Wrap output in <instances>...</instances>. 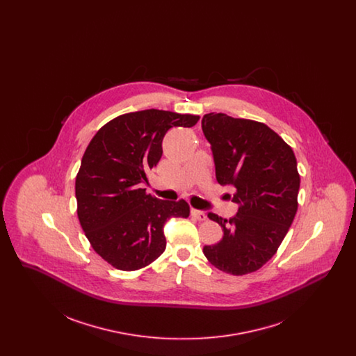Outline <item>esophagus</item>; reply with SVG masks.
<instances>
[{
  "label": "esophagus",
  "instance_id": "34e87169",
  "mask_svg": "<svg viewBox=\"0 0 356 356\" xmlns=\"http://www.w3.org/2000/svg\"><path fill=\"white\" fill-rule=\"evenodd\" d=\"M191 215L193 219L196 220L204 221L207 219V215L204 213L203 211H197V209H191Z\"/></svg>",
  "mask_w": 356,
  "mask_h": 356
}]
</instances>
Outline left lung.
Wrapping results in <instances>:
<instances>
[{
  "mask_svg": "<svg viewBox=\"0 0 356 356\" xmlns=\"http://www.w3.org/2000/svg\"><path fill=\"white\" fill-rule=\"evenodd\" d=\"M216 179L235 186L238 205L229 220L209 212L222 228V238L205 245L204 254L220 271L245 275L261 268L287 235L298 211L300 176L287 143L266 124L208 113L202 120Z\"/></svg>",
  "mask_w": 356,
  "mask_h": 356,
  "instance_id": "obj_1",
  "label": "left lung"
}]
</instances>
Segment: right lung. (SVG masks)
<instances>
[{"mask_svg": "<svg viewBox=\"0 0 356 356\" xmlns=\"http://www.w3.org/2000/svg\"><path fill=\"white\" fill-rule=\"evenodd\" d=\"M199 116L147 109L106 122L85 149L76 176L77 216L92 248L121 271L144 268L164 252L170 218H188L186 200H159L140 188L163 154L172 127Z\"/></svg>", "mask_w": 356, "mask_h": 356, "instance_id": "1", "label": "right lung"}]
</instances>
